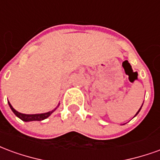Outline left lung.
Segmentation results:
<instances>
[{"label": "left lung", "mask_w": 160, "mask_h": 160, "mask_svg": "<svg viewBox=\"0 0 160 160\" xmlns=\"http://www.w3.org/2000/svg\"><path fill=\"white\" fill-rule=\"evenodd\" d=\"M142 105H143V104H142ZM142 105H141V107H142ZM141 108H140V110H139V111H137V113H136V114H135V116H137V114H138V113H139V112H140V111H141ZM135 116H134V117H135Z\"/></svg>", "instance_id": "1"}]
</instances>
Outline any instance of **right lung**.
Wrapping results in <instances>:
<instances>
[{"instance_id":"add662e5","label":"right lung","mask_w":160,"mask_h":160,"mask_svg":"<svg viewBox=\"0 0 160 160\" xmlns=\"http://www.w3.org/2000/svg\"><path fill=\"white\" fill-rule=\"evenodd\" d=\"M8 103L9 104V107L11 108V110L15 114V116L17 118H19V119H21L22 121L24 122H32V121H42V120H44L46 118H48L50 116V115L52 114L54 111H56L57 107L59 106L60 104H58V105L56 106L54 110L52 111H49V112H45V113H41V114H23V113H20L19 111H17L14 109V108L12 107L11 104H10V102L8 101Z\"/></svg>"}]
</instances>
